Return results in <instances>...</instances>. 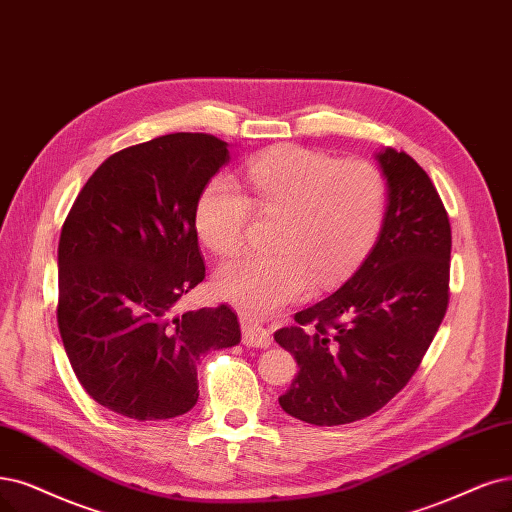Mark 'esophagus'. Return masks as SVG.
<instances>
[{
  "label": "esophagus",
  "instance_id": "esophagus-1",
  "mask_svg": "<svg viewBox=\"0 0 512 512\" xmlns=\"http://www.w3.org/2000/svg\"><path fill=\"white\" fill-rule=\"evenodd\" d=\"M242 344L249 348H268L270 346V331L263 329L251 318H242Z\"/></svg>",
  "mask_w": 512,
  "mask_h": 512
}]
</instances>
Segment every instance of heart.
Returning a JSON list of instances; mask_svg holds the SVG:
<instances>
[{"mask_svg": "<svg viewBox=\"0 0 512 512\" xmlns=\"http://www.w3.org/2000/svg\"><path fill=\"white\" fill-rule=\"evenodd\" d=\"M251 198L227 177L208 181L196 202L200 240L217 255L244 244L253 208L280 215L274 253H244L215 274V293L246 314H270L352 272L380 236L386 181L367 160L306 147H276L246 164Z\"/></svg>", "mask_w": 512, "mask_h": 512, "instance_id": "obj_1", "label": "heart"}]
</instances>
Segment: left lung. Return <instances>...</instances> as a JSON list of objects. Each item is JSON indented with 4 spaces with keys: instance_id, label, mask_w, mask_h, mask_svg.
<instances>
[{
    "instance_id": "obj_1",
    "label": "left lung",
    "mask_w": 512,
    "mask_h": 512,
    "mask_svg": "<svg viewBox=\"0 0 512 512\" xmlns=\"http://www.w3.org/2000/svg\"><path fill=\"white\" fill-rule=\"evenodd\" d=\"M388 185L377 242L354 276L274 333L297 375L278 403L314 426L367 418L399 394L449 304L451 225L437 187L405 151L375 154Z\"/></svg>"
}]
</instances>
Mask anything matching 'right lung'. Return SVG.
I'll list each match as a JSON object with an SVG mask.
<instances>
[{"label":"right lung","mask_w":512,"mask_h":512,"mask_svg":"<svg viewBox=\"0 0 512 512\" xmlns=\"http://www.w3.org/2000/svg\"><path fill=\"white\" fill-rule=\"evenodd\" d=\"M227 143L175 132L109 156L82 187L59 240L56 320L73 373L105 409L170 420L198 401L196 365L240 344L230 306L175 314L204 280L194 223Z\"/></svg>","instance_id":"obj_1"}]
</instances>
